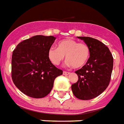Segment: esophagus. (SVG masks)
Instances as JSON below:
<instances>
[{
	"label": "esophagus",
	"mask_w": 124,
	"mask_h": 124,
	"mask_svg": "<svg viewBox=\"0 0 124 124\" xmlns=\"http://www.w3.org/2000/svg\"><path fill=\"white\" fill-rule=\"evenodd\" d=\"M63 74L64 75H68L70 74V73H69V72H67V71H63Z\"/></svg>",
	"instance_id": "esophagus-1"
}]
</instances>
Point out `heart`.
Listing matches in <instances>:
<instances>
[{
    "instance_id": "heart-1",
    "label": "heart",
    "mask_w": 124,
    "mask_h": 124,
    "mask_svg": "<svg viewBox=\"0 0 124 124\" xmlns=\"http://www.w3.org/2000/svg\"><path fill=\"white\" fill-rule=\"evenodd\" d=\"M47 56L55 65H59L65 56L67 65L78 69L87 63L90 57V49L85 43H78L73 39H65L59 42L58 48L49 47Z\"/></svg>"
}]
</instances>
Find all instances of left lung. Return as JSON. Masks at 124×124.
Instances as JSON below:
<instances>
[{
    "label": "left lung",
    "mask_w": 124,
    "mask_h": 124,
    "mask_svg": "<svg viewBox=\"0 0 124 124\" xmlns=\"http://www.w3.org/2000/svg\"><path fill=\"white\" fill-rule=\"evenodd\" d=\"M89 47L90 57L85 65L75 71L78 81L71 86L74 95L81 100H91L108 87L113 69V57L105 44L89 37H77Z\"/></svg>",
    "instance_id": "obj_1"
}]
</instances>
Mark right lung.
I'll list each match as a JSON object with an SVG mask.
<instances>
[{
  "mask_svg": "<svg viewBox=\"0 0 124 124\" xmlns=\"http://www.w3.org/2000/svg\"><path fill=\"white\" fill-rule=\"evenodd\" d=\"M55 39L52 36H34L20 42L13 51L12 78L26 95L35 98L45 97L51 92L56 77L63 74L47 56Z\"/></svg>",
  "mask_w": 124,
  "mask_h": 124,
  "instance_id": "1",
  "label": "right lung"
}]
</instances>
